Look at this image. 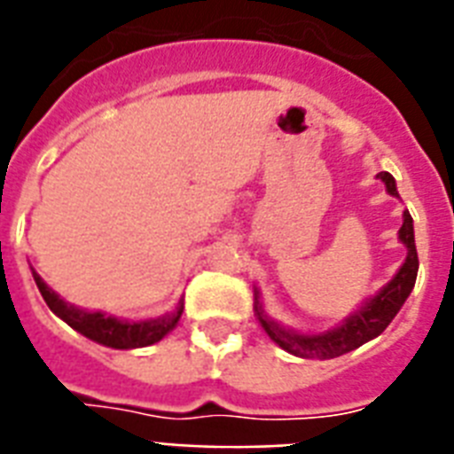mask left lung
<instances>
[{
	"label": "left lung",
	"instance_id": "left-lung-1",
	"mask_svg": "<svg viewBox=\"0 0 454 454\" xmlns=\"http://www.w3.org/2000/svg\"><path fill=\"white\" fill-rule=\"evenodd\" d=\"M380 178L387 184V191L398 198L394 176H391L388 171H380ZM398 238H401L403 245L408 247V259H405V263L401 266V270L395 273L394 280H391L377 297L370 299V301H367L360 310H356L351 317H346L341 327L325 332V334H297V332L285 330V327H280L278 323H273V320L263 313L262 303L256 299V316H259V323H262V327L266 330V334H269L280 348L290 351L292 356L320 360L344 356V353L358 348V346H363L365 341H370V339L380 337L381 332L388 327V323L394 320L395 313L401 310L405 299L410 297V292H412L417 280L419 259H417L415 228H412V216H410V212H403V226ZM256 294H259V292H256Z\"/></svg>",
	"mask_w": 454,
	"mask_h": 454
}]
</instances>
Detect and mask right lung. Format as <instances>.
<instances>
[{
  "instance_id": "1",
  "label": "right lung",
  "mask_w": 454,
  "mask_h": 454,
  "mask_svg": "<svg viewBox=\"0 0 454 454\" xmlns=\"http://www.w3.org/2000/svg\"><path fill=\"white\" fill-rule=\"evenodd\" d=\"M35 276V283H37L42 297H44L46 306L60 317L66 320L73 330H77L84 337L94 339L98 344L110 346V348H144V346H151L155 341L171 332L176 327L178 317H181V310L184 306H178L174 313L162 317H155V320H144V323H122L117 317L103 316V313H89V310L74 309L70 303H66L63 299L56 294L53 290H49L44 285V280L32 270Z\"/></svg>"
}]
</instances>
